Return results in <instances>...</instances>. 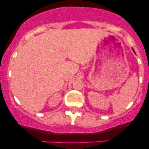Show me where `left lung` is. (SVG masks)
Segmentation results:
<instances>
[{"instance_id": "8db88e82", "label": "left lung", "mask_w": 149, "mask_h": 149, "mask_svg": "<svg viewBox=\"0 0 149 149\" xmlns=\"http://www.w3.org/2000/svg\"><path fill=\"white\" fill-rule=\"evenodd\" d=\"M133 51H134V50H133ZM134 53H135V52H134Z\"/></svg>"}]
</instances>
